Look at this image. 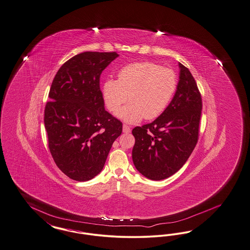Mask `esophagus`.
<instances>
[{
    "label": "esophagus",
    "mask_w": 250,
    "mask_h": 250,
    "mask_svg": "<svg viewBox=\"0 0 250 250\" xmlns=\"http://www.w3.org/2000/svg\"><path fill=\"white\" fill-rule=\"evenodd\" d=\"M123 132H124V133H130V132H131V128H130L129 125H123Z\"/></svg>",
    "instance_id": "obj_1"
}]
</instances>
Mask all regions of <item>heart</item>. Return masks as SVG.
<instances>
[{"label":"heart","instance_id":"b5f03b06","mask_svg":"<svg viewBox=\"0 0 250 250\" xmlns=\"http://www.w3.org/2000/svg\"><path fill=\"white\" fill-rule=\"evenodd\" d=\"M178 86L174 70L152 62L130 63L118 72V80L108 79L103 95L107 109L116 112L128 99V105L117 113L121 119L138 123L161 116L171 104Z\"/></svg>","mask_w":250,"mask_h":250}]
</instances>
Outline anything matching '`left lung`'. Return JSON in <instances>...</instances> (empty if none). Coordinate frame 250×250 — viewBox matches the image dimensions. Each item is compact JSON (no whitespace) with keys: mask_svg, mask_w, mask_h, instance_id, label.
Wrapping results in <instances>:
<instances>
[{"mask_svg":"<svg viewBox=\"0 0 250 250\" xmlns=\"http://www.w3.org/2000/svg\"><path fill=\"white\" fill-rule=\"evenodd\" d=\"M178 86L165 112L152 123L132 130L137 170L150 180H163L180 170L198 140L201 94L188 68L179 63Z\"/></svg>","mask_w":250,"mask_h":250,"instance_id":"8db88e82","label":"left lung"}]
</instances>
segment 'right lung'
Segmentation results:
<instances>
[{
    "instance_id": "obj_1",
    "label": "right lung",
    "mask_w": 250,
    "mask_h": 250,
    "mask_svg": "<svg viewBox=\"0 0 250 250\" xmlns=\"http://www.w3.org/2000/svg\"><path fill=\"white\" fill-rule=\"evenodd\" d=\"M119 56L85 52L66 61L53 78L44 125L53 161L69 178H94L104 169L123 124L104 109L101 74Z\"/></svg>"
}]
</instances>
